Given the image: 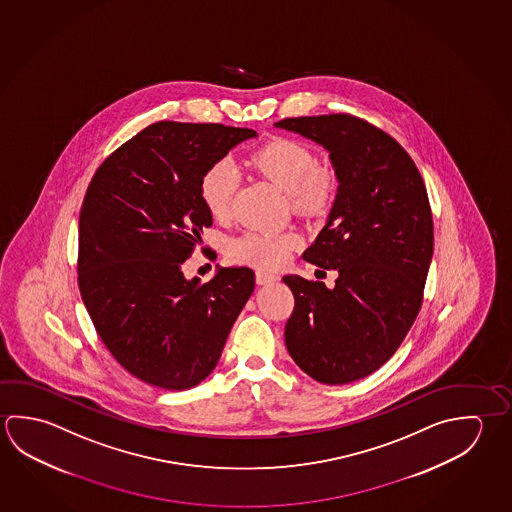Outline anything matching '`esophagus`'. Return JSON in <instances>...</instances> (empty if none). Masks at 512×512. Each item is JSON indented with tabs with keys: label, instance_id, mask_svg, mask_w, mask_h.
<instances>
[{
	"label": "esophagus",
	"instance_id": "obj_1",
	"mask_svg": "<svg viewBox=\"0 0 512 512\" xmlns=\"http://www.w3.org/2000/svg\"><path fill=\"white\" fill-rule=\"evenodd\" d=\"M255 280H257V284H259V286H268V284H273V282H277L278 277H275V275H271V273H266V271H257V275H255Z\"/></svg>",
	"mask_w": 512,
	"mask_h": 512
}]
</instances>
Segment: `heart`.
Wrapping results in <instances>:
<instances>
[{
	"instance_id": "heart-1",
	"label": "heart",
	"mask_w": 512,
	"mask_h": 512,
	"mask_svg": "<svg viewBox=\"0 0 512 512\" xmlns=\"http://www.w3.org/2000/svg\"><path fill=\"white\" fill-rule=\"evenodd\" d=\"M253 165L287 192L291 207L302 216H322L334 203L338 190L336 174L329 167L318 165L313 149L298 140L278 138L269 142L253 156ZM239 181V169L228 158L212 163L203 174L199 185L201 199L216 219H225L230 214ZM296 244L298 237L287 232H246L230 243L228 255L237 262L273 269L289 259Z\"/></svg>"
}]
</instances>
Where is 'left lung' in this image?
Masks as SVG:
<instances>
[{"label": "left lung", "mask_w": 512, "mask_h": 512, "mask_svg": "<svg viewBox=\"0 0 512 512\" xmlns=\"http://www.w3.org/2000/svg\"><path fill=\"white\" fill-rule=\"evenodd\" d=\"M322 145L338 190L304 257L336 269L334 287L282 278L295 296L289 356L323 385L370 376L394 356L421 309L433 255L430 201L415 163L392 136L350 115L275 124Z\"/></svg>", "instance_id": "obj_1"}]
</instances>
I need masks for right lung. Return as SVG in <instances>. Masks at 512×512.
Masks as SVG:
<instances>
[{
  "mask_svg": "<svg viewBox=\"0 0 512 512\" xmlns=\"http://www.w3.org/2000/svg\"><path fill=\"white\" fill-rule=\"evenodd\" d=\"M246 127L158 122L100 165L79 219V289L129 374L187 390L216 368L252 296L250 268L185 278L183 262L212 225L199 185L212 163L255 138Z\"/></svg>",
  "mask_w": 512,
  "mask_h": 512,
  "instance_id": "obj_1",
  "label": "right lung"
}]
</instances>
